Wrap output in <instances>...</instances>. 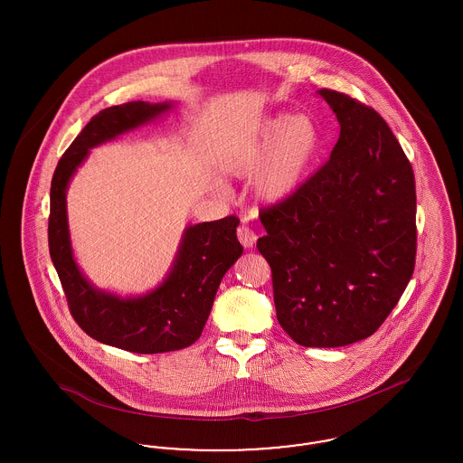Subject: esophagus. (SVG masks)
I'll use <instances>...</instances> for the list:
<instances>
[{
    "label": "esophagus",
    "mask_w": 463,
    "mask_h": 463,
    "mask_svg": "<svg viewBox=\"0 0 463 463\" xmlns=\"http://www.w3.org/2000/svg\"><path fill=\"white\" fill-rule=\"evenodd\" d=\"M238 240L241 241L244 248H251L255 241H257V234L253 232V229L242 222L241 225L238 227Z\"/></svg>",
    "instance_id": "esophagus-1"
}]
</instances>
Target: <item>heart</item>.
Returning a JSON list of instances; mask_svg holds the SVG:
<instances>
[{
	"label": "heart",
	"mask_w": 463,
	"mask_h": 463,
	"mask_svg": "<svg viewBox=\"0 0 463 463\" xmlns=\"http://www.w3.org/2000/svg\"><path fill=\"white\" fill-rule=\"evenodd\" d=\"M317 147L319 133L307 116H279L234 159L232 170L238 175L259 174L257 194L279 201L302 184Z\"/></svg>",
	"instance_id": "1"
}]
</instances>
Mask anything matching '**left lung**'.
Returning <instances> with one entry per match:
<instances>
[{
  "instance_id": "8db88e82",
  "label": "left lung",
  "mask_w": 463,
  "mask_h": 463,
  "mask_svg": "<svg viewBox=\"0 0 463 463\" xmlns=\"http://www.w3.org/2000/svg\"><path fill=\"white\" fill-rule=\"evenodd\" d=\"M340 123L330 159L262 206L257 248L270 265L276 316L304 347L372 336L396 307L417 257L415 174L370 106L319 90Z\"/></svg>"
}]
</instances>
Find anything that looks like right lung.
Here are the masks:
<instances>
[{
  "mask_svg": "<svg viewBox=\"0 0 463 463\" xmlns=\"http://www.w3.org/2000/svg\"><path fill=\"white\" fill-rule=\"evenodd\" d=\"M166 109L170 104L137 100L95 114L61 157L50 189L48 248L69 312L91 338L128 353H170L194 344L210 316L223 274L242 253L236 236L240 225L236 215L191 225L165 283L142 298L127 300L97 291L74 262L67 231L69 178L90 147L132 130Z\"/></svg>",
  "mask_w": 463,
  "mask_h": 463,
  "instance_id": "obj_1",
  "label": "right lung"
}]
</instances>
